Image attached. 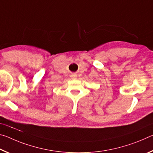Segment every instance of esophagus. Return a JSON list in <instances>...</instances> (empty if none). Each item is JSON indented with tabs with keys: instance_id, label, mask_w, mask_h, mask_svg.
<instances>
[{
	"instance_id": "34e87169",
	"label": "esophagus",
	"mask_w": 153,
	"mask_h": 153,
	"mask_svg": "<svg viewBox=\"0 0 153 153\" xmlns=\"http://www.w3.org/2000/svg\"><path fill=\"white\" fill-rule=\"evenodd\" d=\"M71 77H72V79H76V78H77V75H76V74H72Z\"/></svg>"
}]
</instances>
